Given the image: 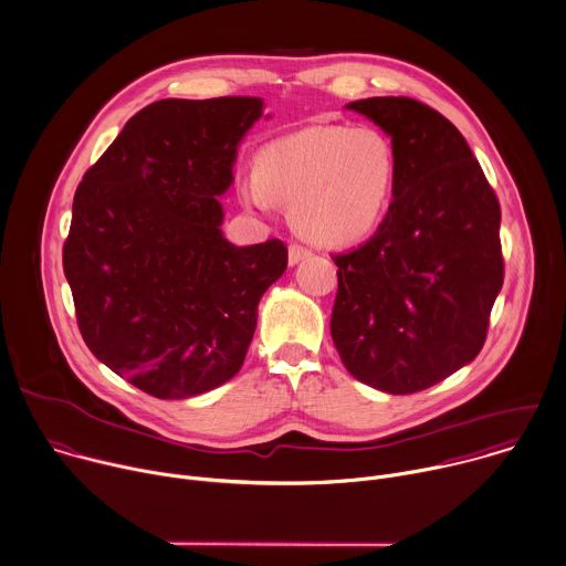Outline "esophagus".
<instances>
[{
  "instance_id": "34e87169",
  "label": "esophagus",
  "mask_w": 566,
  "mask_h": 566,
  "mask_svg": "<svg viewBox=\"0 0 566 566\" xmlns=\"http://www.w3.org/2000/svg\"><path fill=\"white\" fill-rule=\"evenodd\" d=\"M307 256H312V250H310V248H305V245H301V243H290V250H287L290 265H296V263H301V261L307 259Z\"/></svg>"
}]
</instances>
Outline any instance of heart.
<instances>
[{
    "label": "heart",
    "instance_id": "1",
    "mask_svg": "<svg viewBox=\"0 0 566 566\" xmlns=\"http://www.w3.org/2000/svg\"><path fill=\"white\" fill-rule=\"evenodd\" d=\"M396 177L389 139L369 126H310L270 142L241 177V201L268 212L290 201L296 230L325 245L367 237L382 219Z\"/></svg>",
    "mask_w": 566,
    "mask_h": 566
}]
</instances>
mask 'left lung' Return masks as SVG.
Listing matches in <instances>:
<instances>
[{
    "label": "left lung",
    "mask_w": 566,
    "mask_h": 566,
    "mask_svg": "<svg viewBox=\"0 0 566 566\" xmlns=\"http://www.w3.org/2000/svg\"><path fill=\"white\" fill-rule=\"evenodd\" d=\"M391 137L394 201L374 237L332 256V338L345 369L387 394L422 391L486 338L504 279L500 203L458 128L409 97L347 104Z\"/></svg>",
    "instance_id": "obj_1"
}]
</instances>
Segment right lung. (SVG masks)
Returning a JSON list of instances; mask_svg holds the SVG:
<instances>
[{"label":"right lung","instance_id":"1","mask_svg":"<svg viewBox=\"0 0 566 566\" xmlns=\"http://www.w3.org/2000/svg\"><path fill=\"white\" fill-rule=\"evenodd\" d=\"M259 97L161 99L84 175L64 243L88 349L142 391L190 398L243 365L265 290L287 268L279 239L237 248L221 197Z\"/></svg>","mask_w":566,"mask_h":566}]
</instances>
